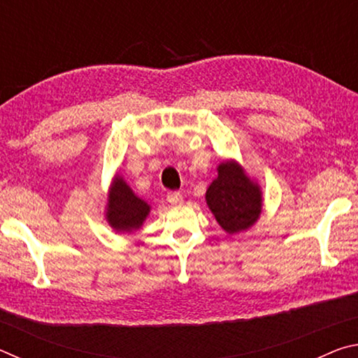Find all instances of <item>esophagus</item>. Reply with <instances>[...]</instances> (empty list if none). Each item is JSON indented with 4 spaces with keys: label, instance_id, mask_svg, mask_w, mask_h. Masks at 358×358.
I'll list each match as a JSON object with an SVG mask.
<instances>
[{
    "label": "esophagus",
    "instance_id": "1",
    "mask_svg": "<svg viewBox=\"0 0 358 358\" xmlns=\"http://www.w3.org/2000/svg\"><path fill=\"white\" fill-rule=\"evenodd\" d=\"M167 201L172 205H181L183 203V196H181V192L178 191H171L167 194Z\"/></svg>",
    "mask_w": 358,
    "mask_h": 358
}]
</instances>
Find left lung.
Segmentation results:
<instances>
[{"instance_id": "obj_1", "label": "left lung", "mask_w": 358, "mask_h": 358, "mask_svg": "<svg viewBox=\"0 0 358 358\" xmlns=\"http://www.w3.org/2000/svg\"><path fill=\"white\" fill-rule=\"evenodd\" d=\"M205 201L229 235L248 230L262 213L260 186L232 159L217 166V177L208 186Z\"/></svg>"}]
</instances>
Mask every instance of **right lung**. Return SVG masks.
Instances as JSON below:
<instances>
[{"instance_id":"1","label":"right lung","mask_w":358,"mask_h":358,"mask_svg":"<svg viewBox=\"0 0 358 358\" xmlns=\"http://www.w3.org/2000/svg\"><path fill=\"white\" fill-rule=\"evenodd\" d=\"M150 215V205L132 192L128 183L115 175L107 197L106 220L117 232H134Z\"/></svg>"}]
</instances>
